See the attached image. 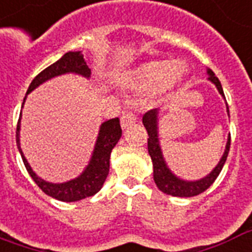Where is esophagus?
Here are the masks:
<instances>
[{
	"mask_svg": "<svg viewBox=\"0 0 252 252\" xmlns=\"http://www.w3.org/2000/svg\"><path fill=\"white\" fill-rule=\"evenodd\" d=\"M136 120L137 119H136V115L133 112H124L123 116H121V126H123V129H126L128 126L135 124Z\"/></svg>",
	"mask_w": 252,
	"mask_h": 252,
	"instance_id": "1",
	"label": "esophagus"
}]
</instances>
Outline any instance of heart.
Segmentation results:
<instances>
[{
	"instance_id": "1",
	"label": "heart",
	"mask_w": 252,
	"mask_h": 252,
	"mask_svg": "<svg viewBox=\"0 0 252 252\" xmlns=\"http://www.w3.org/2000/svg\"><path fill=\"white\" fill-rule=\"evenodd\" d=\"M187 65L183 61H151L133 72L121 76V81L128 85H144L154 91L171 88L186 79Z\"/></svg>"
}]
</instances>
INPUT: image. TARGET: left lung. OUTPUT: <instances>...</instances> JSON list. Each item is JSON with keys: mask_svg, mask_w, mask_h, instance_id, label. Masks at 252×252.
Wrapping results in <instances>:
<instances>
[{"mask_svg": "<svg viewBox=\"0 0 252 252\" xmlns=\"http://www.w3.org/2000/svg\"><path fill=\"white\" fill-rule=\"evenodd\" d=\"M207 76H208V81L215 85L218 92L220 93L221 97L225 100L220 81L210 68H207ZM225 109H227V115L230 117V111H228L227 102H225ZM159 120V108L147 112L143 116V124H144L145 129L148 132V154H150L151 160H152V167H154V180L158 188L161 192L178 197L196 196L199 193L204 192L207 188L215 182V179L219 176L225 160H227L228 151H230V135L227 137L224 152H223L220 160L218 161V164L214 167L211 172L207 173L204 178L197 179V180H186V179H182L180 176H178L176 173H173L172 169L169 168L168 164L164 159L163 151H161V147H160Z\"/></svg>", "mask_w": 252, "mask_h": 252, "instance_id": "obj_1", "label": "left lung"}]
</instances>
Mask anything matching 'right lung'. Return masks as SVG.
I'll list each match as a JSON object with an SVG mask.
<instances>
[{"label": "right lung", "mask_w": 252, "mask_h": 252, "mask_svg": "<svg viewBox=\"0 0 252 252\" xmlns=\"http://www.w3.org/2000/svg\"><path fill=\"white\" fill-rule=\"evenodd\" d=\"M77 74L81 76L84 79L88 80L91 77V69L87 65V61L84 59L83 52H68L65 53L60 60H57L55 64H52L46 69H44L40 74H37L33 79V81L28 88L27 96L32 93L40 85H42L46 81L63 76V74ZM27 96L24 98L22 102V108L27 100ZM21 117L22 112L18 119V124H17V132H16V141L17 148L20 151L22 161L25 164L28 173L31 175V178L34 180V183L48 195V196L57 199L60 202H77V200H83L85 197L93 196L94 193H97L101 187L105 183V179L109 172V159H111V152L117 144V141L120 140L121 137V126L120 120L119 119H111L101 123V126L98 128L97 139L93 147L92 155L89 159L88 164L85 165L83 172L80 173L79 176L63 182V183H52V182H46L45 179L40 178L33 168L31 164L25 158V155L21 150V143H20V131H21Z\"/></svg>", "instance_id": "right-lung-1"}]
</instances>
